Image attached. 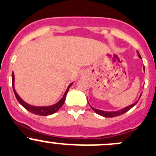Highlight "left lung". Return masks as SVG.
I'll return each instance as SVG.
<instances>
[{
  "label": "left lung",
  "instance_id": "1",
  "mask_svg": "<svg viewBox=\"0 0 156 156\" xmlns=\"http://www.w3.org/2000/svg\"><path fill=\"white\" fill-rule=\"evenodd\" d=\"M138 55H139V58H141V59H142V58H141V56H140V55H139V52H138ZM144 71H145V68H144ZM141 95H142V94H141L140 96H139V98H140ZM139 100H138L137 101H135V103H133V104L127 106V107H125L124 108L119 109V111H114V112L103 111V110H100V109L94 108H93L92 106H91V105L90 106H91V108L93 109V111H94L95 113H97L98 115H101V116H103V117H106V118H113V117H116V116L121 115L124 114V113H126V112H128L129 110H130L132 107H134L135 105L137 104V102L139 101ZM88 104H89V103H88Z\"/></svg>",
  "mask_w": 156,
  "mask_h": 156
}]
</instances>
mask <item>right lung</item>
<instances>
[{"label": "right lung", "instance_id": "obj_1", "mask_svg": "<svg viewBox=\"0 0 156 156\" xmlns=\"http://www.w3.org/2000/svg\"><path fill=\"white\" fill-rule=\"evenodd\" d=\"M73 82L71 83L69 85H68V88L65 91V94H64L63 97L61 98L59 101H58L57 103H55V105H49V106H34V105H31L27 104V102L24 101L22 98L18 95V94L17 93V91H15V88H14V72L12 73V87H13V90H14V94H15V97L17 98V100L18 101V102L27 110L30 112L33 113V114L37 115H43V116H47V115H50L54 114L56 112H58L60 108L63 105L64 102L65 101V98H66L67 93H68V90H69L70 87L72 85Z\"/></svg>", "mask_w": 156, "mask_h": 156}]
</instances>
